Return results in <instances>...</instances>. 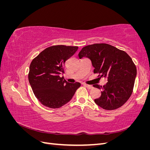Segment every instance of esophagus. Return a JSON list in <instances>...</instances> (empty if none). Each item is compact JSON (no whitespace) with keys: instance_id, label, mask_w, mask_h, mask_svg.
Wrapping results in <instances>:
<instances>
[{"instance_id":"esophagus-1","label":"esophagus","mask_w":150,"mask_h":150,"mask_svg":"<svg viewBox=\"0 0 150 150\" xmlns=\"http://www.w3.org/2000/svg\"><path fill=\"white\" fill-rule=\"evenodd\" d=\"M83 85L85 86V87L87 88L88 89H92L93 88V86L91 85H88L87 84H85V83H83Z\"/></svg>"}]
</instances>
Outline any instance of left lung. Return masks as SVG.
Returning a JSON list of instances; mask_svg holds the SVG:
<instances>
[{
	"label": "left lung",
	"instance_id": "1",
	"mask_svg": "<svg viewBox=\"0 0 150 150\" xmlns=\"http://www.w3.org/2000/svg\"><path fill=\"white\" fill-rule=\"evenodd\" d=\"M79 57H88L91 61L94 73L106 78L103 86L94 87L101 89V96L94 99L104 110H113L122 106L133 92L137 76V67L126 52L108 44H94L84 47Z\"/></svg>",
	"mask_w": 150,
	"mask_h": 150
}]
</instances>
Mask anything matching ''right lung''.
<instances>
[{
	"label": "right lung",
	"mask_w": 150,
	"mask_h": 150,
	"mask_svg": "<svg viewBox=\"0 0 150 150\" xmlns=\"http://www.w3.org/2000/svg\"><path fill=\"white\" fill-rule=\"evenodd\" d=\"M78 47L63 45L44 49L31 62L28 79L34 94L43 105L59 108L69 102L81 84L68 83L61 74L64 73L65 62Z\"/></svg>",
	"instance_id": "add662e5"
}]
</instances>
